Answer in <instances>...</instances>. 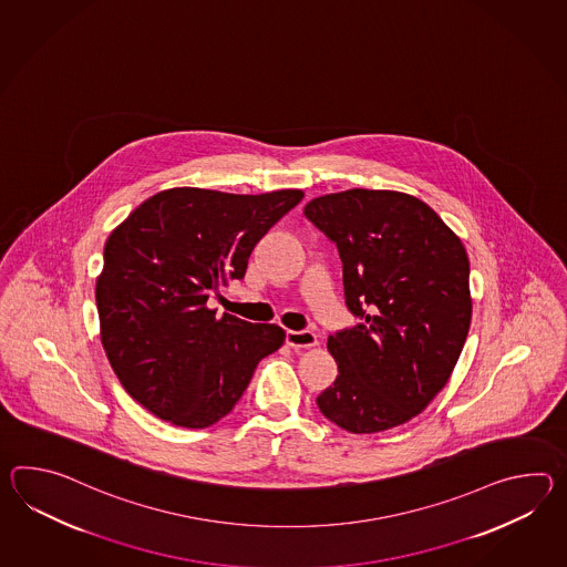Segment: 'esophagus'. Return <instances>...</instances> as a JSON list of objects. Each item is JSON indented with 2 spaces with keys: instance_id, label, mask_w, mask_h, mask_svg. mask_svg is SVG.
Returning a JSON list of instances; mask_svg holds the SVG:
<instances>
[{
  "instance_id": "34e87169",
  "label": "esophagus",
  "mask_w": 567,
  "mask_h": 567,
  "mask_svg": "<svg viewBox=\"0 0 567 567\" xmlns=\"http://www.w3.org/2000/svg\"><path fill=\"white\" fill-rule=\"evenodd\" d=\"M287 343L295 350H309L317 346V336L313 331H287Z\"/></svg>"
}]
</instances>
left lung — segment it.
<instances>
[{
    "label": "left lung",
    "instance_id": "8db88e82",
    "mask_svg": "<svg viewBox=\"0 0 567 567\" xmlns=\"http://www.w3.org/2000/svg\"><path fill=\"white\" fill-rule=\"evenodd\" d=\"M343 262L346 305L362 319L329 336L340 374L317 396L350 433L399 427L447 384L472 321L462 239L401 190L348 189L305 205Z\"/></svg>",
    "mask_w": 567,
    "mask_h": 567
}]
</instances>
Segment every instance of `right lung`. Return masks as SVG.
Returning a JSON list of instances; mask_svg holds the SVG:
<instances>
[{"label": "right lung", "mask_w": 567, "mask_h": 567, "mask_svg": "<svg viewBox=\"0 0 567 567\" xmlns=\"http://www.w3.org/2000/svg\"><path fill=\"white\" fill-rule=\"evenodd\" d=\"M175 187L152 195L105 241L95 299L107 360L127 394L176 427L229 415L258 362L285 343L275 323L217 317L209 295L244 278L254 246L301 202Z\"/></svg>", "instance_id": "1"}]
</instances>
